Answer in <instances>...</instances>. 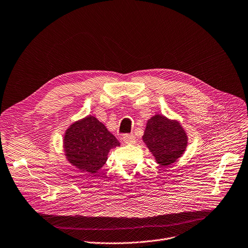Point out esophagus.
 <instances>
[{
    "mask_svg": "<svg viewBox=\"0 0 248 248\" xmlns=\"http://www.w3.org/2000/svg\"><path fill=\"white\" fill-rule=\"evenodd\" d=\"M123 141L125 144H134L135 143V136L132 134H124L123 136Z\"/></svg>",
    "mask_w": 248,
    "mask_h": 248,
    "instance_id": "obj_1",
    "label": "esophagus"
}]
</instances>
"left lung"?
<instances>
[{
	"label": "left lung",
	"instance_id": "1",
	"mask_svg": "<svg viewBox=\"0 0 248 248\" xmlns=\"http://www.w3.org/2000/svg\"><path fill=\"white\" fill-rule=\"evenodd\" d=\"M187 135L181 124L164 116L151 118L143 135V141L155 157L157 163L168 167L184 153L187 146Z\"/></svg>",
	"mask_w": 248,
	"mask_h": 248
}]
</instances>
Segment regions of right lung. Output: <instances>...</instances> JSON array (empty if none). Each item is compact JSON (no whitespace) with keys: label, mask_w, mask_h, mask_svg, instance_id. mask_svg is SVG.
I'll return each instance as SVG.
<instances>
[{"label":"right lung","mask_w":248,"mask_h":248,"mask_svg":"<svg viewBox=\"0 0 248 248\" xmlns=\"http://www.w3.org/2000/svg\"><path fill=\"white\" fill-rule=\"evenodd\" d=\"M117 146H120L117 138L93 116L73 124L64 135L69 162L90 173H95L104 166L109 151Z\"/></svg>","instance_id":"add662e5"}]
</instances>
